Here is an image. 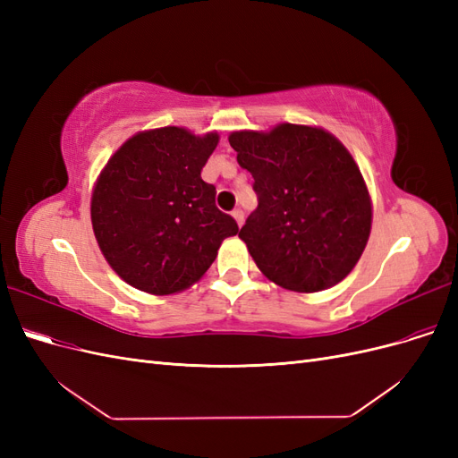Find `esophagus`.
Returning a JSON list of instances; mask_svg holds the SVG:
<instances>
[{
  "mask_svg": "<svg viewBox=\"0 0 458 458\" xmlns=\"http://www.w3.org/2000/svg\"><path fill=\"white\" fill-rule=\"evenodd\" d=\"M233 217H234V221H237L239 227L244 224V212L239 210V208H237V210H233Z\"/></svg>",
  "mask_w": 458,
  "mask_h": 458,
  "instance_id": "34e87169",
  "label": "esophagus"
}]
</instances>
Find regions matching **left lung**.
<instances>
[{"label": "left lung", "mask_w": 458, "mask_h": 458, "mask_svg": "<svg viewBox=\"0 0 458 458\" xmlns=\"http://www.w3.org/2000/svg\"><path fill=\"white\" fill-rule=\"evenodd\" d=\"M229 143L254 177L258 208L239 237L259 271L294 293L338 284L361 258L372 224L365 179L348 148L298 123L233 131Z\"/></svg>", "instance_id": "8db88e82"}]
</instances>
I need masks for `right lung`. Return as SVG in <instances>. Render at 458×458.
Listing matches in <instances>:
<instances>
[{
  "label": "right lung",
  "mask_w": 458,
  "mask_h": 458,
  "mask_svg": "<svg viewBox=\"0 0 458 458\" xmlns=\"http://www.w3.org/2000/svg\"><path fill=\"white\" fill-rule=\"evenodd\" d=\"M183 128L140 131L106 162L91 195V225L108 266L143 293L165 296L195 284L221 242L239 233L200 177L217 147Z\"/></svg>",
  "instance_id": "obj_1"
}]
</instances>
